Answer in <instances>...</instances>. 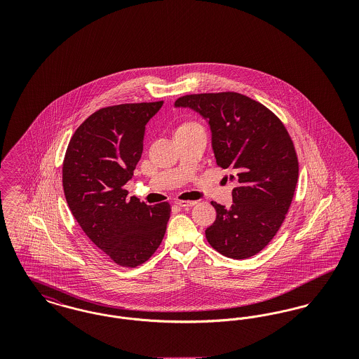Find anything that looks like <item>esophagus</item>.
<instances>
[{
  "label": "esophagus",
  "instance_id": "1",
  "mask_svg": "<svg viewBox=\"0 0 359 359\" xmlns=\"http://www.w3.org/2000/svg\"><path fill=\"white\" fill-rule=\"evenodd\" d=\"M179 207H183V208H187V207H192V205H196V202L194 201H176L175 202Z\"/></svg>",
  "mask_w": 359,
  "mask_h": 359
}]
</instances>
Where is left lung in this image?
Listing matches in <instances>:
<instances>
[{"label":"left lung","mask_w":359,"mask_h":359,"mask_svg":"<svg viewBox=\"0 0 359 359\" xmlns=\"http://www.w3.org/2000/svg\"><path fill=\"white\" fill-rule=\"evenodd\" d=\"M175 107L205 118L217 164L236 183L231 207L211 202L217 219L205 238L223 256H255L284 222L297 183V156L285 126L262 103L231 91L184 95Z\"/></svg>","instance_id":"8db88e82"}]
</instances>
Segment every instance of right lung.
<instances>
[{
  "label": "right lung",
  "mask_w": 359,
  "mask_h": 359,
  "mask_svg": "<svg viewBox=\"0 0 359 359\" xmlns=\"http://www.w3.org/2000/svg\"><path fill=\"white\" fill-rule=\"evenodd\" d=\"M160 102L103 107L75 130L63 163V189L69 210L102 252L121 266L135 268L164 238L171 205H148L128 198L125 184L141 158L145 125Z\"/></svg>",
  "instance_id": "right-lung-1"
}]
</instances>
